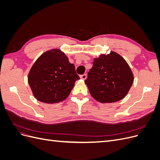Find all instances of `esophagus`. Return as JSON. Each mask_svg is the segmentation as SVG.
Here are the masks:
<instances>
[{"label": "esophagus", "instance_id": "obj_1", "mask_svg": "<svg viewBox=\"0 0 160 160\" xmlns=\"http://www.w3.org/2000/svg\"><path fill=\"white\" fill-rule=\"evenodd\" d=\"M80 78H81V79H83V80L86 79V78H87V75H86V74H83V75H80Z\"/></svg>", "mask_w": 160, "mask_h": 160}]
</instances>
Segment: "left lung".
Instances as JSON below:
<instances>
[{
  "mask_svg": "<svg viewBox=\"0 0 160 160\" xmlns=\"http://www.w3.org/2000/svg\"><path fill=\"white\" fill-rule=\"evenodd\" d=\"M133 79L126 61L118 53L111 51L95 58L85 83L96 101L114 103L127 95Z\"/></svg>",
  "mask_w": 160,
  "mask_h": 160,
  "instance_id": "obj_1",
  "label": "left lung"
}]
</instances>
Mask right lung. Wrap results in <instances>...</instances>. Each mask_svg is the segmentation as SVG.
<instances>
[{
	"label": "right lung",
	"instance_id": "right-lung-1",
	"mask_svg": "<svg viewBox=\"0 0 160 160\" xmlns=\"http://www.w3.org/2000/svg\"><path fill=\"white\" fill-rule=\"evenodd\" d=\"M79 79L75 65L58 49L42 53L28 75V83L34 97L41 102L50 104L65 100Z\"/></svg>",
	"mask_w": 160,
	"mask_h": 160
}]
</instances>
